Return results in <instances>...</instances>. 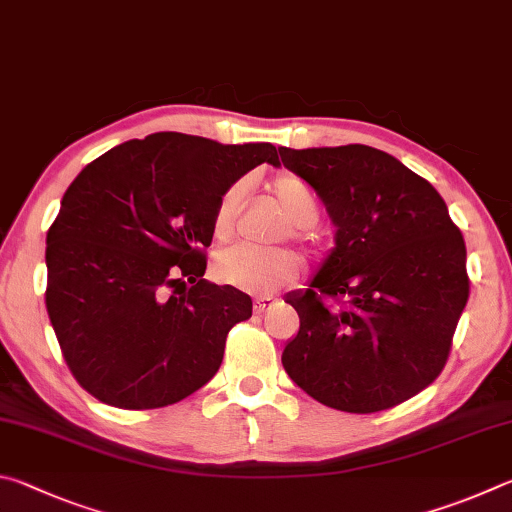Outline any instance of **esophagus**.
<instances>
[{
	"mask_svg": "<svg viewBox=\"0 0 512 512\" xmlns=\"http://www.w3.org/2000/svg\"><path fill=\"white\" fill-rule=\"evenodd\" d=\"M274 306H276L274 297H261V299L254 301V312H256V315H263V312L272 310Z\"/></svg>",
	"mask_w": 512,
	"mask_h": 512,
	"instance_id": "obj_1",
	"label": "esophagus"
}]
</instances>
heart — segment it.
I'll list each match as a JSON object with an SVG mask.
<instances>
[{
    "label": "heart",
    "mask_w": 512,
    "mask_h": 512,
    "mask_svg": "<svg viewBox=\"0 0 512 512\" xmlns=\"http://www.w3.org/2000/svg\"><path fill=\"white\" fill-rule=\"evenodd\" d=\"M272 195L288 218V233L294 238H308V227L317 220L319 204L312 188L301 177L283 173L272 179ZM245 186L231 184L215 204L211 231L213 238L227 242L236 229ZM215 279L249 294H270L283 283L294 279L299 261L288 249L233 245L220 251L213 263Z\"/></svg>",
    "instance_id": "b5f03b06"
}]
</instances>
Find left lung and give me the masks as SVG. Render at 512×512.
Masks as SVG:
<instances>
[{"label":"left lung","instance_id":"1","mask_svg":"<svg viewBox=\"0 0 512 512\" xmlns=\"http://www.w3.org/2000/svg\"><path fill=\"white\" fill-rule=\"evenodd\" d=\"M337 227L335 249L306 290L283 351L292 382L321 405L373 414L443 371L468 303L465 242L436 188L378 148H279Z\"/></svg>","mask_w":512,"mask_h":512}]
</instances>
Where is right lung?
Here are the masks:
<instances>
[{
  "label": "right lung",
  "instance_id": "1",
  "mask_svg": "<svg viewBox=\"0 0 512 512\" xmlns=\"http://www.w3.org/2000/svg\"><path fill=\"white\" fill-rule=\"evenodd\" d=\"M272 143L155 132L107 150L62 195L47 233V312L69 371L96 400L157 409L218 373L251 299L209 283L204 249L220 195Z\"/></svg>",
  "mask_w": 512,
  "mask_h": 512
}]
</instances>
